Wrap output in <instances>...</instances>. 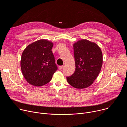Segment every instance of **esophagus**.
Returning a JSON list of instances; mask_svg holds the SVG:
<instances>
[{
  "mask_svg": "<svg viewBox=\"0 0 127 127\" xmlns=\"http://www.w3.org/2000/svg\"><path fill=\"white\" fill-rule=\"evenodd\" d=\"M63 67H64V66H63V65H62V66H59L58 69H59V70H62V69L63 68Z\"/></svg>",
  "mask_w": 127,
  "mask_h": 127,
  "instance_id": "esophagus-1",
  "label": "esophagus"
}]
</instances>
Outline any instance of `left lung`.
<instances>
[{
    "mask_svg": "<svg viewBox=\"0 0 127 127\" xmlns=\"http://www.w3.org/2000/svg\"><path fill=\"white\" fill-rule=\"evenodd\" d=\"M75 70L67 77L73 87L82 89L91 85L97 78L102 65V54L99 47L87 40H80L73 44Z\"/></svg>",
    "mask_w": 127,
    "mask_h": 127,
    "instance_id": "obj_1",
    "label": "left lung"
}]
</instances>
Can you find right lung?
Instances as JSON below:
<instances>
[{
    "instance_id": "1",
    "label": "right lung",
    "mask_w": 127,
    "mask_h": 127,
    "mask_svg": "<svg viewBox=\"0 0 127 127\" xmlns=\"http://www.w3.org/2000/svg\"><path fill=\"white\" fill-rule=\"evenodd\" d=\"M53 43L39 40L28 45L21 61L22 73L30 84L40 86L49 82L58 68L52 52Z\"/></svg>"
}]
</instances>
